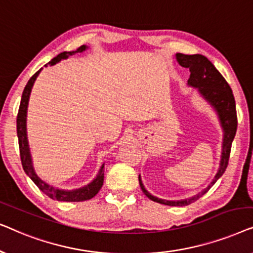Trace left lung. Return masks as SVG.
Here are the masks:
<instances>
[{
	"label": "left lung",
	"instance_id": "1",
	"mask_svg": "<svg viewBox=\"0 0 253 253\" xmlns=\"http://www.w3.org/2000/svg\"><path fill=\"white\" fill-rule=\"evenodd\" d=\"M178 63L190 70V78L189 85L193 87H198L199 92L216 109L219 114L221 124H222L224 137H223V146H222V158H221L220 169L217 171L215 178L213 182L202 191L199 195L190 199L179 200V202H170V200L159 199L157 197L152 196L151 193L146 191L144 188L143 183L139 177V184L143 192L148 198L153 202L164 204L168 206H186L192 204L196 200H198L200 197H203L209 190L212 188L214 183L219 179L223 172L226 171L228 162H229L231 144H233L234 137L236 134L237 130V114H236V103H235V98L231 91L230 86L223 78V76L216 70L215 67L212 64V62L207 60V57L203 55H185L182 53L176 54Z\"/></svg>",
	"mask_w": 253,
	"mask_h": 253
}]
</instances>
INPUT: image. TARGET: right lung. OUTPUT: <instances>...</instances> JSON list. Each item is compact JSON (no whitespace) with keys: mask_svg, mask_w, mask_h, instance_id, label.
Wrapping results in <instances>:
<instances>
[{"mask_svg":"<svg viewBox=\"0 0 253 253\" xmlns=\"http://www.w3.org/2000/svg\"><path fill=\"white\" fill-rule=\"evenodd\" d=\"M86 49V46H81L77 48V50L75 51H63V53L58 54L56 57H54L49 63L50 65L56 64L57 62L61 60H64L69 56H72L76 53H82L83 50ZM47 67V64L44 65ZM41 71L38 70L32 77L30 78V81L27 82L23 91L22 100H20V105L18 109V114H17V136H18V144H19V154H20V160H22V165L24 168V171L26 172L27 176L32 179L38 188L41 191L46 193V195L51 199L58 200V202H84V200H88L94 197L96 193L100 191L101 186L103 184V166L100 169L98 176L92 183H89L88 185L84 186V188L74 190V191H64V190L55 189L53 186L48 185L47 183L38 177V175L34 171L32 161H31V154L29 150V144H27V138H26V110H27V103H29V98L31 88H32L33 83L36 81V78Z\"/></svg>","mask_w":253,"mask_h":253,"instance_id":"obj_1","label":"right lung"}]
</instances>
